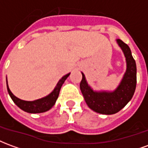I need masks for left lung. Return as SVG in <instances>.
Masks as SVG:
<instances>
[{"mask_svg":"<svg viewBox=\"0 0 148 148\" xmlns=\"http://www.w3.org/2000/svg\"><path fill=\"white\" fill-rule=\"evenodd\" d=\"M116 42L124 53L127 68L121 83L113 91H95L82 74L80 89L90 109L101 114H115L121 110L132 98L136 86V65L129 47L121 39Z\"/></svg>","mask_w":148,"mask_h":148,"instance_id":"8db88e82","label":"left lung"}]
</instances>
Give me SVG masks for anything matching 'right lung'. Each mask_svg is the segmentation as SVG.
Returning <instances> with one entry per match:
<instances>
[{"label": "right lung", "instance_id": "right-lung-1", "mask_svg": "<svg viewBox=\"0 0 148 148\" xmlns=\"http://www.w3.org/2000/svg\"><path fill=\"white\" fill-rule=\"evenodd\" d=\"M71 73L66 74L63 77H62L60 80L58 81V82L55 87V89L53 90L51 93H49L47 96L42 97L40 99L35 100V101H24L20 98H18L15 96L13 93H12L11 90H9V87L8 85V81H7V77H6V83H7V90H8V94L11 97L12 100L13 101V102L16 105V106L24 110V112H27L29 113H40V112H44L50 110L53 106H55L56 100L58 99V94L61 90V87L62 84L64 83L66 79L69 77V75Z\"/></svg>", "mask_w": 148, "mask_h": 148}]
</instances>
